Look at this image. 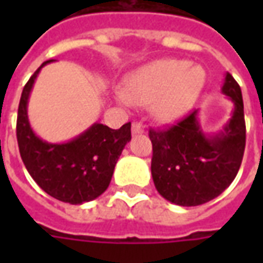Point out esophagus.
Listing matches in <instances>:
<instances>
[{
  "instance_id": "34e87169",
  "label": "esophagus",
  "mask_w": 263,
  "mask_h": 263,
  "mask_svg": "<svg viewBox=\"0 0 263 263\" xmlns=\"http://www.w3.org/2000/svg\"><path fill=\"white\" fill-rule=\"evenodd\" d=\"M145 128L141 122H132V134H143Z\"/></svg>"
}]
</instances>
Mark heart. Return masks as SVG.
<instances>
[{"label": "heart", "instance_id": "obj_1", "mask_svg": "<svg viewBox=\"0 0 263 263\" xmlns=\"http://www.w3.org/2000/svg\"><path fill=\"white\" fill-rule=\"evenodd\" d=\"M203 69L187 60L159 59L134 70L126 77L125 88L115 92L125 107L148 105L160 122H173L192 109L203 91Z\"/></svg>", "mask_w": 263, "mask_h": 263}]
</instances>
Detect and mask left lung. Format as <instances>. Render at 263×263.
<instances>
[{"label":"left lung","mask_w":263,"mask_h":263,"mask_svg":"<svg viewBox=\"0 0 263 263\" xmlns=\"http://www.w3.org/2000/svg\"><path fill=\"white\" fill-rule=\"evenodd\" d=\"M221 91L234 104L224 129L205 134L198 109L167 129H151L152 179L167 201L183 207L200 205L220 196L237 176L245 149V120L241 87L230 73Z\"/></svg>","instance_id":"obj_1"}]
</instances>
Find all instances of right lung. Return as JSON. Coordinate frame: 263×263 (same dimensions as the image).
Instances as JSON below:
<instances>
[{
	"label": "right lung",
	"instance_id": "add662e5",
	"mask_svg": "<svg viewBox=\"0 0 263 263\" xmlns=\"http://www.w3.org/2000/svg\"><path fill=\"white\" fill-rule=\"evenodd\" d=\"M52 62L46 60L22 90L16 120L20 154L26 171L43 192L63 203L83 204L101 196L108 187L117 160L131 141V122L120 129L96 122L65 143L41 139L28 120V100L41 69Z\"/></svg>",
	"mask_w": 263,
	"mask_h": 263
}]
</instances>
